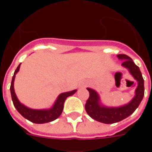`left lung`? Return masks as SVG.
Masks as SVG:
<instances>
[{
  "label": "left lung",
  "instance_id": "obj_1",
  "mask_svg": "<svg viewBox=\"0 0 152 152\" xmlns=\"http://www.w3.org/2000/svg\"><path fill=\"white\" fill-rule=\"evenodd\" d=\"M117 57L124 60L122 65L129 70L131 75L138 81V87L135 90V96L133 99L128 104L119 107L100 106V97L97 93L91 88H87L89 91L90 96L85 104L86 112L94 119L106 124H112L122 121L133 113L140 104L145 94L144 79L139 67L134 63L131 58L126 55L119 54Z\"/></svg>",
  "mask_w": 152,
  "mask_h": 152
}]
</instances>
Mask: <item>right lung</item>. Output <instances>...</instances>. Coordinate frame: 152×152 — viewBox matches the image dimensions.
<instances>
[{"label": "right lung", "mask_w": 152, "mask_h": 152, "mask_svg": "<svg viewBox=\"0 0 152 152\" xmlns=\"http://www.w3.org/2000/svg\"><path fill=\"white\" fill-rule=\"evenodd\" d=\"M20 64H19L18 67H17V69L14 72L13 76L12 77L11 84H10V88L12 100H13V105H14L15 108L17 109V110L24 118L28 119L29 121L32 122L33 123H37V124L49 123V122H52L57 119L61 115V113H62L63 108H64V103L65 100H66V98L68 96L73 95L77 91L74 90L72 91L61 94L58 96L57 100H56L54 106L52 107V108L49 109V110H32V109L27 108V107H25V106L20 103L17 96H16L15 92H14V88H13V81H14L16 74L18 72L19 69H20Z\"/></svg>", "instance_id": "right-lung-1"}]
</instances>
